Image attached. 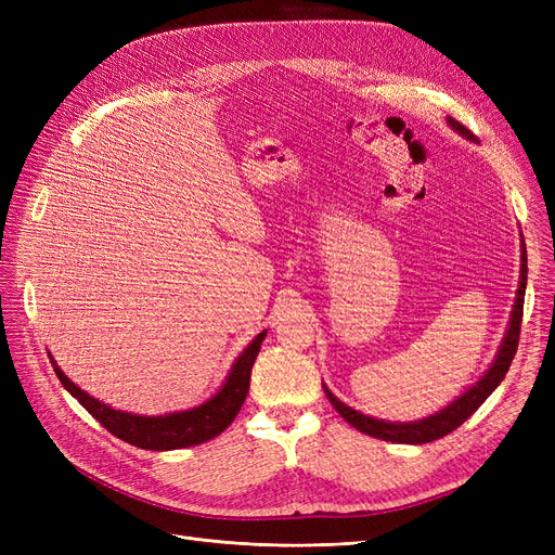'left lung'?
<instances>
[{"mask_svg": "<svg viewBox=\"0 0 555 555\" xmlns=\"http://www.w3.org/2000/svg\"><path fill=\"white\" fill-rule=\"evenodd\" d=\"M447 122L453 131H459L463 139L467 141H477L473 133H469L461 122L453 120V117H447ZM526 282H528V257H526V243L520 238V275H518V289H516V298L512 306V314H509V324L505 331V338H502L498 354L493 359V363L467 391H463L456 400H451L447 408H442L440 412H435L430 416L416 418V422H384V418H375L367 416L354 408L345 405V402L333 396L328 391V386L324 384V393L328 396L331 405L338 410V414L345 418L349 426H354L357 430L371 435V438L377 440H386V442H398V444H426L433 440H440L444 435H449L451 430H456L465 418L473 416L481 402L489 398L500 382L505 379L512 359L516 354L518 347V335H520V317H524V298H526Z\"/></svg>", "mask_w": 555, "mask_h": 555, "instance_id": "obj_1", "label": "left lung"}]
</instances>
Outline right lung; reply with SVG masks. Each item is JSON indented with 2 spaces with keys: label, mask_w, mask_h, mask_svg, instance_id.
<instances>
[{
  "label": "right lung",
  "mask_w": 555,
  "mask_h": 555,
  "mask_svg": "<svg viewBox=\"0 0 555 555\" xmlns=\"http://www.w3.org/2000/svg\"><path fill=\"white\" fill-rule=\"evenodd\" d=\"M263 338H266V331H261L257 338L241 351V357L233 361L224 384L206 402H201V405L190 410L169 412L162 416L131 414V412H122L106 405V402L96 400L88 391H82L80 386H76L69 377H66L53 357L48 354V359L53 363V371L60 377L64 389L69 391L99 424H102L106 430H111L115 438L150 451H171V449H184V447L208 442L217 438L222 430H227V426L236 418L247 398L249 373H251V365H255Z\"/></svg>",
  "instance_id": "add662e5"
}]
</instances>
